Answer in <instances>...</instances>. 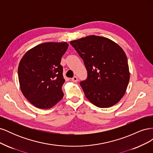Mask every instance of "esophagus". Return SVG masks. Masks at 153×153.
<instances>
[{
	"instance_id": "34e87169",
	"label": "esophagus",
	"mask_w": 153,
	"mask_h": 153,
	"mask_svg": "<svg viewBox=\"0 0 153 153\" xmlns=\"http://www.w3.org/2000/svg\"><path fill=\"white\" fill-rule=\"evenodd\" d=\"M71 80H72L73 82H78V78H77V76H75L74 77H73V78H71Z\"/></svg>"
}]
</instances>
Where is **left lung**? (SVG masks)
Masks as SVG:
<instances>
[{"mask_svg": "<svg viewBox=\"0 0 153 153\" xmlns=\"http://www.w3.org/2000/svg\"><path fill=\"white\" fill-rule=\"evenodd\" d=\"M70 44L87 71V79L80 83L86 98L100 108L117 103L129 81L128 59L122 48L110 39L94 35Z\"/></svg>", "mask_w": 153, "mask_h": 153, "instance_id": "obj_1", "label": "left lung"}]
</instances>
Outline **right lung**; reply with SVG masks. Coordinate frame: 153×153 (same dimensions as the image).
I'll return each mask as SVG.
<instances>
[{
  "label": "right lung",
  "instance_id": "add662e5",
  "mask_svg": "<svg viewBox=\"0 0 153 153\" xmlns=\"http://www.w3.org/2000/svg\"><path fill=\"white\" fill-rule=\"evenodd\" d=\"M67 43H44L29 50L22 57L18 69L23 94L36 107L48 109L64 96L65 82L61 57Z\"/></svg>",
  "mask_w": 153,
  "mask_h": 153
}]
</instances>
